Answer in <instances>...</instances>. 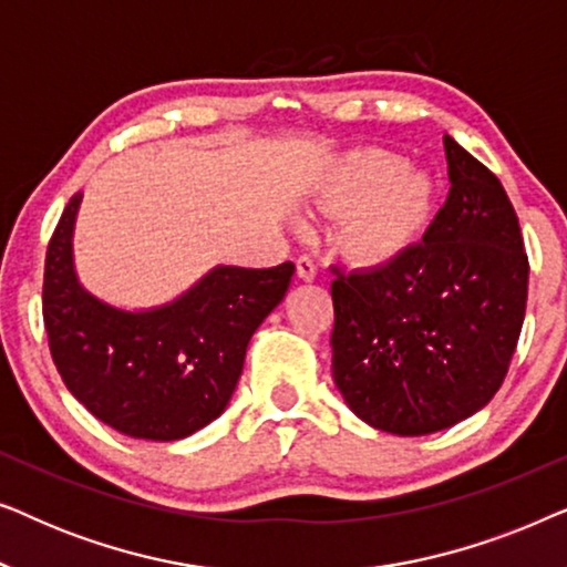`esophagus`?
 Returning a JSON list of instances; mask_svg holds the SVG:
<instances>
[{
    "instance_id": "esophagus-1",
    "label": "esophagus",
    "mask_w": 567,
    "mask_h": 567,
    "mask_svg": "<svg viewBox=\"0 0 567 567\" xmlns=\"http://www.w3.org/2000/svg\"><path fill=\"white\" fill-rule=\"evenodd\" d=\"M297 276L301 278V281H315L317 278V266L312 258H299L297 260Z\"/></svg>"
}]
</instances>
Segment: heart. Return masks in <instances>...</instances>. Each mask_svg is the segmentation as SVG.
Returning a JSON list of instances; mask_svg holds the SVG:
<instances>
[{
    "instance_id": "heart-1",
    "label": "heart",
    "mask_w": 567,
    "mask_h": 567,
    "mask_svg": "<svg viewBox=\"0 0 567 567\" xmlns=\"http://www.w3.org/2000/svg\"><path fill=\"white\" fill-rule=\"evenodd\" d=\"M322 204L351 208L343 247L363 266H386L423 237L433 212V183L398 152L367 146L330 167Z\"/></svg>"
}]
</instances>
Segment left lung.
Masks as SVG:
<instances>
[{
    "label": "left lung",
    "mask_w": 567,
    "mask_h": 567,
    "mask_svg": "<svg viewBox=\"0 0 567 567\" xmlns=\"http://www.w3.org/2000/svg\"><path fill=\"white\" fill-rule=\"evenodd\" d=\"M449 198L423 243L332 281V379L371 429L429 436L501 390L526 312L514 206L491 169L444 136Z\"/></svg>",
    "instance_id": "obj_1"
}]
</instances>
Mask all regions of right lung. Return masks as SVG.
Here are the masks:
<instances>
[{
    "label": "right lung",
    "instance_id": "add662e5",
    "mask_svg": "<svg viewBox=\"0 0 567 567\" xmlns=\"http://www.w3.org/2000/svg\"><path fill=\"white\" fill-rule=\"evenodd\" d=\"M69 200L45 252L43 322L66 390L123 436L181 441L216 421L245 367L247 343L289 291L293 266H214L181 297L128 309L80 281Z\"/></svg>",
    "mask_w": 567,
    "mask_h": 567
}]
</instances>
